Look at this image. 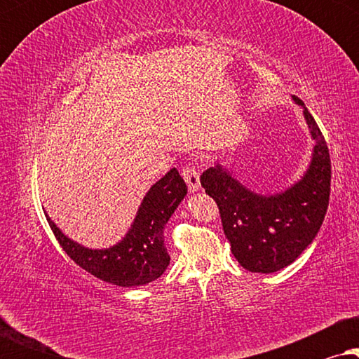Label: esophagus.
I'll return each instance as SVG.
<instances>
[{"mask_svg": "<svg viewBox=\"0 0 359 359\" xmlns=\"http://www.w3.org/2000/svg\"><path fill=\"white\" fill-rule=\"evenodd\" d=\"M181 175H183V178L186 181V184H188V188H189L191 193H194V191H198L201 188L199 173H198V170H196L193 165L183 166V170H181Z\"/></svg>", "mask_w": 359, "mask_h": 359, "instance_id": "obj_1", "label": "esophagus"}]
</instances>
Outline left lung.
<instances>
[{
  "mask_svg": "<svg viewBox=\"0 0 359 359\" xmlns=\"http://www.w3.org/2000/svg\"><path fill=\"white\" fill-rule=\"evenodd\" d=\"M304 107L313 145L306 175L291 188L264 196L243 186L220 163L201 176V184L217 203L224 233L233 257L252 273H274L296 262L320 230L330 199L332 165L327 142Z\"/></svg>",
  "mask_w": 359,
  "mask_h": 359,
  "instance_id": "1",
  "label": "left lung"
}]
</instances>
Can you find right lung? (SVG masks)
I'll list each match as a JSON object with an SVG mask.
<instances>
[{
	"instance_id": "add662e5",
	"label": "right lung",
	"mask_w": 359,
	"mask_h": 359,
	"mask_svg": "<svg viewBox=\"0 0 359 359\" xmlns=\"http://www.w3.org/2000/svg\"><path fill=\"white\" fill-rule=\"evenodd\" d=\"M186 193L188 186L178 170H170L145 194L126 237L114 247L104 250L81 247L63 235L48 215L46 217L63 252L78 266L116 286H144L160 278L170 264L163 229Z\"/></svg>"
}]
</instances>
